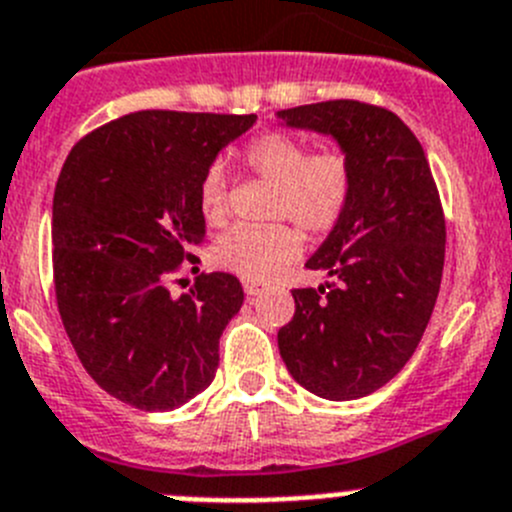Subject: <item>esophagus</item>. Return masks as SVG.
<instances>
[{
	"instance_id": "1",
	"label": "esophagus",
	"mask_w": 512,
	"mask_h": 512,
	"mask_svg": "<svg viewBox=\"0 0 512 512\" xmlns=\"http://www.w3.org/2000/svg\"><path fill=\"white\" fill-rule=\"evenodd\" d=\"M245 293H247V295L262 293V285H260V283H252V280H247V283H245Z\"/></svg>"
}]
</instances>
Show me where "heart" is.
Segmentation results:
<instances>
[{"label":"heart","instance_id":"heart-1","mask_svg":"<svg viewBox=\"0 0 512 512\" xmlns=\"http://www.w3.org/2000/svg\"><path fill=\"white\" fill-rule=\"evenodd\" d=\"M242 164L252 174L275 181L270 217H290L310 234H328L351 207L353 166L341 148L310 151L303 138L285 131L252 136L242 148ZM199 212L207 224H222L229 214V179L222 164H212L199 181ZM303 234L293 222L227 229L212 247L219 267L245 280H267L300 255Z\"/></svg>","mask_w":512,"mask_h":512}]
</instances>
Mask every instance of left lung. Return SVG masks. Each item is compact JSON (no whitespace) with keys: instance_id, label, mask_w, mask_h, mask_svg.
I'll list each match as a JSON object with an SVG mask.
<instances>
[{"instance_id":"obj_1","label":"left lung","mask_w":512,"mask_h":512,"mask_svg":"<svg viewBox=\"0 0 512 512\" xmlns=\"http://www.w3.org/2000/svg\"><path fill=\"white\" fill-rule=\"evenodd\" d=\"M278 118L333 136L353 166L351 207L305 262L333 283L293 290L280 356L310 394L369 396L404 369L437 303L447 237L437 184L417 136L379 105L326 100Z\"/></svg>"}]
</instances>
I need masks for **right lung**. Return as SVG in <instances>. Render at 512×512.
<instances>
[{
    "label": "right lung",
    "mask_w": 512,
    "mask_h": 512,
    "mask_svg": "<svg viewBox=\"0 0 512 512\" xmlns=\"http://www.w3.org/2000/svg\"><path fill=\"white\" fill-rule=\"evenodd\" d=\"M250 116L138 111L80 138L52 199V275L62 326L95 384L143 412H169L212 384L240 280L199 275L169 293L204 242L199 181ZM199 270V267H197Z\"/></svg>",
    "instance_id": "right-lung-1"
}]
</instances>
